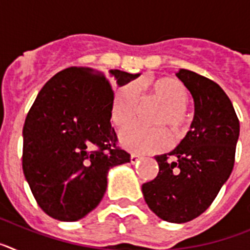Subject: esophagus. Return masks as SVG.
Returning <instances> with one entry per match:
<instances>
[{"label":"esophagus","instance_id":"34e87169","mask_svg":"<svg viewBox=\"0 0 250 250\" xmlns=\"http://www.w3.org/2000/svg\"><path fill=\"white\" fill-rule=\"evenodd\" d=\"M140 159H141L140 156L136 155V154H131V155H130V161H131V164H135V163H138Z\"/></svg>","mask_w":250,"mask_h":250}]
</instances>
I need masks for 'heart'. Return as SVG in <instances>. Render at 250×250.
Segmentation results:
<instances>
[{"mask_svg":"<svg viewBox=\"0 0 250 250\" xmlns=\"http://www.w3.org/2000/svg\"><path fill=\"white\" fill-rule=\"evenodd\" d=\"M139 91H145L150 98L164 105L159 115L158 124L167 125L174 135L180 136L187 130L189 116L185 105L189 91L175 77H160L154 81H144L138 85L127 83L115 91L111 101V121L116 127L129 125L135 118ZM121 146L134 154H151L163 151L170 144V138L164 127H144L131 125L120 132Z\"/></svg>","mask_w":250,"mask_h":250,"instance_id":"heart-1","label":"heart"}]
</instances>
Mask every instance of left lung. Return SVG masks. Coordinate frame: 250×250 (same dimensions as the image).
<instances>
[{
	"label": "left lung",
	"mask_w": 250,
	"mask_h": 250,
	"mask_svg": "<svg viewBox=\"0 0 250 250\" xmlns=\"http://www.w3.org/2000/svg\"><path fill=\"white\" fill-rule=\"evenodd\" d=\"M176 76L194 99L193 123L173 151L155 156L158 176L141 189L147 207L160 219L187 223L210 207L230 176L239 120L218 83L185 68Z\"/></svg>",
	"instance_id": "obj_1"
}]
</instances>
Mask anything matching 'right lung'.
Here are the masks:
<instances>
[{"label":"right lung","mask_w":250,"mask_h":250,"mask_svg":"<svg viewBox=\"0 0 250 250\" xmlns=\"http://www.w3.org/2000/svg\"><path fill=\"white\" fill-rule=\"evenodd\" d=\"M140 74L110 70L123 86ZM111 83L91 67H68L45 83L23 125L22 170L39 207L76 222L94 210L107 173L130 161L111 126Z\"/></svg>","instance_id":"right-lung-1"}]
</instances>
